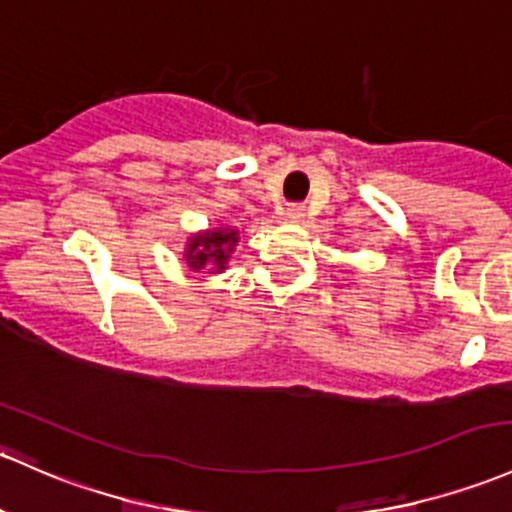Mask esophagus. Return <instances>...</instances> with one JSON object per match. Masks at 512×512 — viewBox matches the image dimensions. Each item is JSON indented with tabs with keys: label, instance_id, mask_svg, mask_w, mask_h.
<instances>
[{
	"label": "esophagus",
	"instance_id": "obj_1",
	"mask_svg": "<svg viewBox=\"0 0 512 512\" xmlns=\"http://www.w3.org/2000/svg\"><path fill=\"white\" fill-rule=\"evenodd\" d=\"M306 215V208L301 206V203H289L287 208H284V218L292 220V223H301Z\"/></svg>",
	"mask_w": 512,
	"mask_h": 512
}]
</instances>
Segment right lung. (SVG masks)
<instances>
[{
	"instance_id": "add662e5",
	"label": "right lung",
	"mask_w": 512,
	"mask_h": 512,
	"mask_svg": "<svg viewBox=\"0 0 512 512\" xmlns=\"http://www.w3.org/2000/svg\"><path fill=\"white\" fill-rule=\"evenodd\" d=\"M238 240L240 233L230 228H215L206 230V233L193 235L184 250L186 265L191 267L193 272L206 270V267H213L211 272H223L230 260V252L235 250Z\"/></svg>"
}]
</instances>
